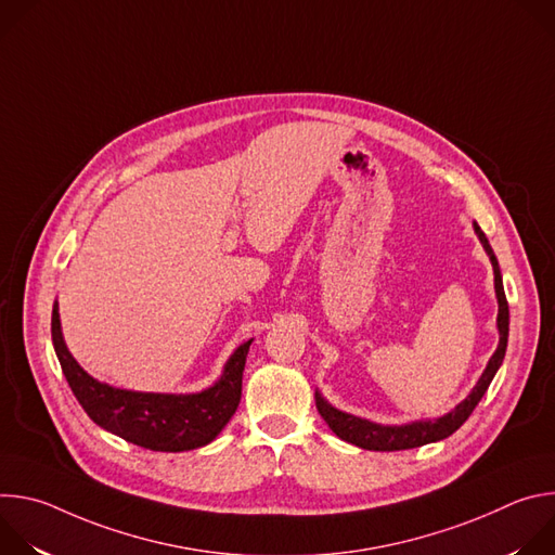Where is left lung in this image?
Instances as JSON below:
<instances>
[{
  "label": "left lung",
  "instance_id": "left-lung-1",
  "mask_svg": "<svg viewBox=\"0 0 555 555\" xmlns=\"http://www.w3.org/2000/svg\"><path fill=\"white\" fill-rule=\"evenodd\" d=\"M474 232L479 234V240L486 248V253L490 255L492 268H494V287H496V298H499V347L494 351V356L490 358L481 379L477 382V386L472 388V392L467 398L448 415L439 417V420H422V422H411L404 426H382V424H373L369 420L343 413L338 409H334L332 404L325 402L323 395L315 390V409H319L321 417L330 424V428L343 439L349 441L358 448L364 450H377V452H395V450H409V448H420L433 441H441L446 437H450L456 428L463 426V422L472 415V411L477 409V404L481 402V398L486 395L490 382L494 379L499 366L503 364L505 358V349H507V336H509V307H507V298H505V289H503V279H501V268L499 261L490 248L488 236L483 234V230L479 228V223H474Z\"/></svg>",
  "mask_w": 555,
  "mask_h": 555
}]
</instances>
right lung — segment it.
<instances>
[{
    "label": "right lung",
    "mask_w": 555,
    "mask_h": 555,
    "mask_svg": "<svg viewBox=\"0 0 555 555\" xmlns=\"http://www.w3.org/2000/svg\"><path fill=\"white\" fill-rule=\"evenodd\" d=\"M52 345L74 398L94 424L146 450L184 452L210 443L240 406L253 340L230 356L210 388L191 395L135 392L94 379L65 347L56 302L52 307Z\"/></svg>",
    "instance_id": "obj_1"
}]
</instances>
